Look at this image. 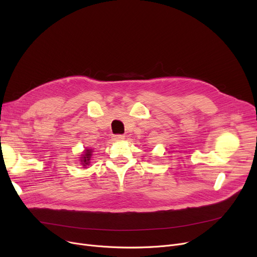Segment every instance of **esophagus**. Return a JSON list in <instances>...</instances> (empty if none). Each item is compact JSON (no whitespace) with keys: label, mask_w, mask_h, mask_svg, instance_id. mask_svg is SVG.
Here are the masks:
<instances>
[{"label":"esophagus","mask_w":257,"mask_h":257,"mask_svg":"<svg viewBox=\"0 0 257 257\" xmlns=\"http://www.w3.org/2000/svg\"><path fill=\"white\" fill-rule=\"evenodd\" d=\"M124 139H125L124 136H113L112 137V141L113 142H121Z\"/></svg>","instance_id":"esophagus-1"}]
</instances>
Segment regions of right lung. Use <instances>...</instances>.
<instances>
[{"label": "right lung", "instance_id": "obj_1", "mask_svg": "<svg viewBox=\"0 0 257 257\" xmlns=\"http://www.w3.org/2000/svg\"><path fill=\"white\" fill-rule=\"evenodd\" d=\"M92 152H93V150L89 149V148H86V149L82 152V154L80 155V160H79L81 166H83V167L89 166L90 159H91V156H92Z\"/></svg>", "mask_w": 257, "mask_h": 257}]
</instances>
